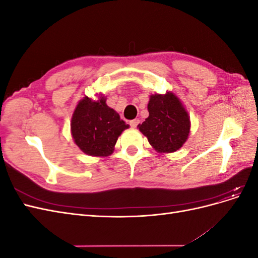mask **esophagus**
Masks as SVG:
<instances>
[{
	"label": "esophagus",
	"mask_w": 258,
	"mask_h": 258,
	"mask_svg": "<svg viewBox=\"0 0 258 258\" xmlns=\"http://www.w3.org/2000/svg\"><path fill=\"white\" fill-rule=\"evenodd\" d=\"M139 123H140V120H139V119H132V120H130V121H129V124H130V126H131V127H134V128H136Z\"/></svg>",
	"instance_id": "esophagus-1"
}]
</instances>
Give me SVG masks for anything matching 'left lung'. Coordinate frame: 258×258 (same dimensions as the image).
I'll use <instances>...</instances> for the list:
<instances>
[{
	"instance_id": "left-lung-1",
	"label": "left lung",
	"mask_w": 258,
	"mask_h": 258,
	"mask_svg": "<svg viewBox=\"0 0 258 258\" xmlns=\"http://www.w3.org/2000/svg\"><path fill=\"white\" fill-rule=\"evenodd\" d=\"M150 116L139 129L157 152L172 153L181 148L189 134V117L173 93L151 96Z\"/></svg>"
}]
</instances>
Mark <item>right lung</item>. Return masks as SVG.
<instances>
[{
	"instance_id": "obj_1",
	"label": "right lung",
	"mask_w": 258,
	"mask_h": 258,
	"mask_svg": "<svg viewBox=\"0 0 258 258\" xmlns=\"http://www.w3.org/2000/svg\"><path fill=\"white\" fill-rule=\"evenodd\" d=\"M129 128L120 120L119 115L108 107L105 99L93 101L85 97L77 104L71 123L72 136L76 145L90 156H107L121 132Z\"/></svg>"
}]
</instances>
